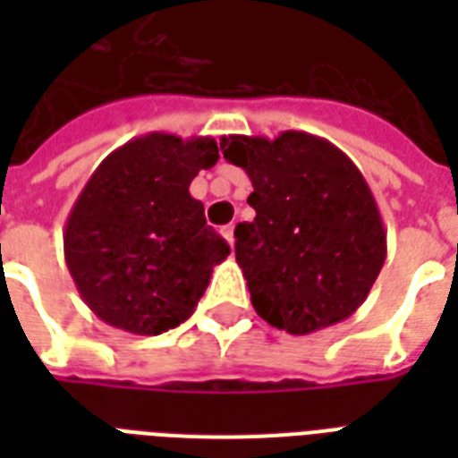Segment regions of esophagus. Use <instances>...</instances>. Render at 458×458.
Returning a JSON list of instances; mask_svg holds the SVG:
<instances>
[{"label": "esophagus", "mask_w": 458, "mask_h": 458, "mask_svg": "<svg viewBox=\"0 0 458 458\" xmlns=\"http://www.w3.org/2000/svg\"><path fill=\"white\" fill-rule=\"evenodd\" d=\"M223 237L228 240L230 247L235 244V225H233V223H230V225H225V228H223Z\"/></svg>", "instance_id": "esophagus-1"}]
</instances>
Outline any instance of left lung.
Instances as JSON below:
<instances>
[{
    "label": "left lung",
    "mask_w": 458,
    "mask_h": 458,
    "mask_svg": "<svg viewBox=\"0 0 458 458\" xmlns=\"http://www.w3.org/2000/svg\"><path fill=\"white\" fill-rule=\"evenodd\" d=\"M221 152L254 187L257 216L237 223L235 259L259 316L290 335L349 318L387 257L383 216L354 161L301 131L230 135Z\"/></svg>",
    "instance_id": "obj_1"
}]
</instances>
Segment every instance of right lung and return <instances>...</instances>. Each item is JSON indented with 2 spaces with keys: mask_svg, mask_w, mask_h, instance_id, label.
Returning <instances> with one entry per match:
<instances>
[{
  "mask_svg": "<svg viewBox=\"0 0 458 458\" xmlns=\"http://www.w3.org/2000/svg\"><path fill=\"white\" fill-rule=\"evenodd\" d=\"M218 161L214 138L149 132L118 147L78 194L64 257L97 318L132 335H161L192 316L228 242L190 194Z\"/></svg>",
  "mask_w": 458,
  "mask_h": 458,
  "instance_id": "add662e5",
  "label": "right lung"
}]
</instances>
